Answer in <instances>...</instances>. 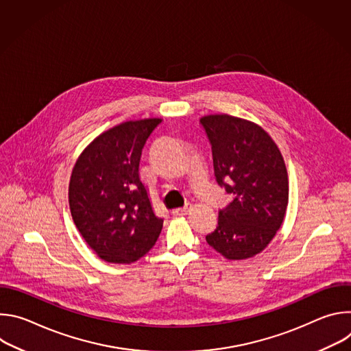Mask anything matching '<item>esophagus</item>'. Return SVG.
Segmentation results:
<instances>
[{
    "instance_id": "34e87169",
    "label": "esophagus",
    "mask_w": 351,
    "mask_h": 351,
    "mask_svg": "<svg viewBox=\"0 0 351 351\" xmlns=\"http://www.w3.org/2000/svg\"><path fill=\"white\" fill-rule=\"evenodd\" d=\"M190 210H191L190 206H184V207H182V208H175V210H172V215H173V217L187 215V214L190 213Z\"/></svg>"
}]
</instances>
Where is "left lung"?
Masks as SVG:
<instances>
[{
  "mask_svg": "<svg viewBox=\"0 0 351 351\" xmlns=\"http://www.w3.org/2000/svg\"><path fill=\"white\" fill-rule=\"evenodd\" d=\"M213 148L214 173L232 202L207 243L228 260L261 253L283 223L289 179L283 157L257 123L226 114L199 119Z\"/></svg>",
  "mask_w": 351,
  "mask_h": 351,
  "instance_id": "obj_1",
  "label": "left lung"
}]
</instances>
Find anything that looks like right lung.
Here are the masks:
<instances>
[{
  "label": "right lung",
  "mask_w": 351,
  "mask_h": 351,
  "mask_svg": "<svg viewBox=\"0 0 351 351\" xmlns=\"http://www.w3.org/2000/svg\"><path fill=\"white\" fill-rule=\"evenodd\" d=\"M162 122L148 118L119 123L95 137L79 156L69 182L73 222L107 263L132 264L156 244L162 218L138 175L143 147Z\"/></svg>",
  "instance_id": "1"
}]
</instances>
